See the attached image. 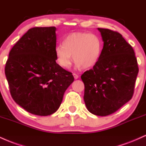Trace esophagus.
Segmentation results:
<instances>
[{"instance_id": "obj_1", "label": "esophagus", "mask_w": 146, "mask_h": 146, "mask_svg": "<svg viewBox=\"0 0 146 146\" xmlns=\"http://www.w3.org/2000/svg\"><path fill=\"white\" fill-rule=\"evenodd\" d=\"M73 76H74V79H78V75L76 74L73 73Z\"/></svg>"}]
</instances>
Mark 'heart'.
Returning <instances> with one entry per match:
<instances>
[{
	"instance_id": "b5f03b06",
	"label": "heart",
	"mask_w": 146,
	"mask_h": 146,
	"mask_svg": "<svg viewBox=\"0 0 146 146\" xmlns=\"http://www.w3.org/2000/svg\"><path fill=\"white\" fill-rule=\"evenodd\" d=\"M103 42L98 35L87 32L72 33L65 37L63 44L54 49L56 61L63 68L68 69L72 63V55L76 68L94 67L100 60Z\"/></svg>"
}]
</instances>
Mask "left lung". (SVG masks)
Masks as SVG:
<instances>
[{
	"label": "left lung",
	"mask_w": 146,
	"mask_h": 146,
	"mask_svg": "<svg viewBox=\"0 0 146 146\" xmlns=\"http://www.w3.org/2000/svg\"><path fill=\"white\" fill-rule=\"evenodd\" d=\"M104 42L100 60L85 72L84 101L98 116L117 111L133 97L139 68L134 50L119 33L98 28Z\"/></svg>",
	"instance_id": "8db88e82"
}]
</instances>
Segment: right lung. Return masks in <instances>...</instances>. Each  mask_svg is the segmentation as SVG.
Returning <instances> with one entry per match:
<instances>
[{"instance_id": "add662e5", "label": "right lung", "mask_w": 146, "mask_h": 146, "mask_svg": "<svg viewBox=\"0 0 146 146\" xmlns=\"http://www.w3.org/2000/svg\"><path fill=\"white\" fill-rule=\"evenodd\" d=\"M56 28L30 29L13 46L5 72L10 93L31 113L46 116L57 111L72 74L56 63Z\"/></svg>"}]
</instances>
